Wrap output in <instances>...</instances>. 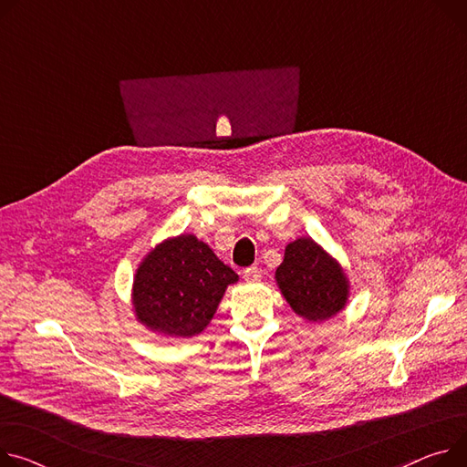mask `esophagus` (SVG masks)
Returning a JSON list of instances; mask_svg holds the SVG:
<instances>
[{"instance_id": "esophagus-1", "label": "esophagus", "mask_w": 467, "mask_h": 467, "mask_svg": "<svg viewBox=\"0 0 467 467\" xmlns=\"http://www.w3.org/2000/svg\"><path fill=\"white\" fill-rule=\"evenodd\" d=\"M262 275H264L262 269L256 267V265H250L243 271V276H244L246 282H258V280H262Z\"/></svg>"}]
</instances>
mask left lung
<instances>
[{
  "mask_svg": "<svg viewBox=\"0 0 467 467\" xmlns=\"http://www.w3.org/2000/svg\"><path fill=\"white\" fill-rule=\"evenodd\" d=\"M275 278L296 314L308 321L335 316L348 301V280L342 267L310 237L285 246Z\"/></svg>",
  "mask_w": 467,
  "mask_h": 467,
  "instance_id": "8db88e82",
  "label": "left lung"
}]
</instances>
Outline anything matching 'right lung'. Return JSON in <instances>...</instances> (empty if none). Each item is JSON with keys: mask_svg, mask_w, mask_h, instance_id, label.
<instances>
[{"mask_svg": "<svg viewBox=\"0 0 467 467\" xmlns=\"http://www.w3.org/2000/svg\"><path fill=\"white\" fill-rule=\"evenodd\" d=\"M232 267L194 235L161 243L136 271L132 303L141 324L168 337H194L207 327L228 284Z\"/></svg>", "mask_w": 467, "mask_h": 467, "instance_id": "1", "label": "right lung"}]
</instances>
